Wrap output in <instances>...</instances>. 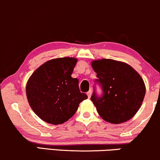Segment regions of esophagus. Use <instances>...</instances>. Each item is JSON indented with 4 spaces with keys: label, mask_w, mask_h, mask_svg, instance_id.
<instances>
[{
    "label": "esophagus",
    "mask_w": 160,
    "mask_h": 160,
    "mask_svg": "<svg viewBox=\"0 0 160 160\" xmlns=\"http://www.w3.org/2000/svg\"><path fill=\"white\" fill-rule=\"evenodd\" d=\"M92 89H89V91L87 92V93H86V94H87V95H88V98H90L91 95H92Z\"/></svg>",
    "instance_id": "obj_1"
}]
</instances>
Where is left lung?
<instances>
[{
	"mask_svg": "<svg viewBox=\"0 0 160 160\" xmlns=\"http://www.w3.org/2000/svg\"><path fill=\"white\" fill-rule=\"evenodd\" d=\"M103 94L93 92L91 101L108 122L120 124L135 116L142 104L146 88L140 74L128 64L109 58L92 62Z\"/></svg>",
	"mask_w": 160,
	"mask_h": 160,
	"instance_id": "left-lung-1",
	"label": "left lung"
}]
</instances>
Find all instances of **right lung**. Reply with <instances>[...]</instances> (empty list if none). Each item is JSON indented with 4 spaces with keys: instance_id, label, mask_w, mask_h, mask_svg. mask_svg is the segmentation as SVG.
<instances>
[{
    "instance_id": "right-lung-1",
    "label": "right lung",
    "mask_w": 160,
    "mask_h": 160,
    "mask_svg": "<svg viewBox=\"0 0 160 160\" xmlns=\"http://www.w3.org/2000/svg\"><path fill=\"white\" fill-rule=\"evenodd\" d=\"M77 62L71 57L51 59L36 69L28 80L29 105L48 123H64L76 113L80 102L88 98L80 92L78 79L71 78Z\"/></svg>"
}]
</instances>
